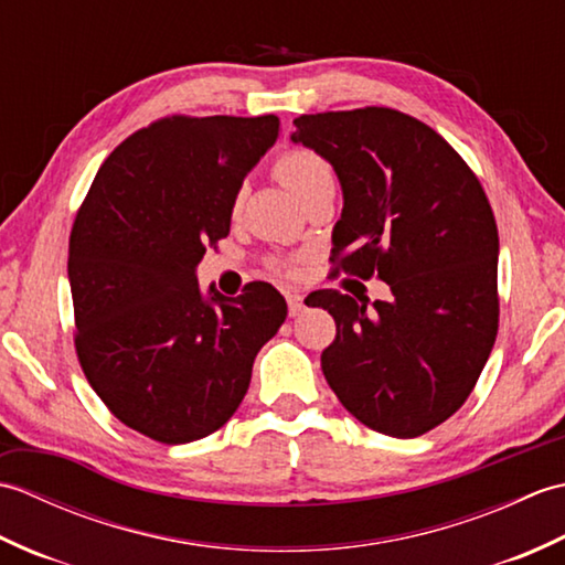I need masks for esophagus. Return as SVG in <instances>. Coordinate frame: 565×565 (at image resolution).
I'll return each instance as SVG.
<instances>
[{"mask_svg": "<svg viewBox=\"0 0 565 565\" xmlns=\"http://www.w3.org/2000/svg\"><path fill=\"white\" fill-rule=\"evenodd\" d=\"M286 303H289V316L291 318H296V316H301L303 313V296H298V294H286Z\"/></svg>", "mask_w": 565, "mask_h": 565, "instance_id": "esophagus-1", "label": "esophagus"}]
</instances>
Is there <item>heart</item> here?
<instances>
[{"label":"heart","mask_w":565,"mask_h":565,"mask_svg":"<svg viewBox=\"0 0 565 565\" xmlns=\"http://www.w3.org/2000/svg\"><path fill=\"white\" fill-rule=\"evenodd\" d=\"M274 177L291 191V194L303 201L308 199L313 191L322 186H334V174L330 162L322 158L320 152L310 150V148H289L284 150L279 158L274 162ZM245 203V186H239L233 201H231V213L237 215L239 209Z\"/></svg>","instance_id":"obj_1"}]
</instances>
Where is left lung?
<instances>
[{
  "instance_id": "1",
  "label": "left lung",
  "mask_w": 565,
  "mask_h": 565,
  "mask_svg": "<svg viewBox=\"0 0 565 565\" xmlns=\"http://www.w3.org/2000/svg\"><path fill=\"white\" fill-rule=\"evenodd\" d=\"M294 142L340 177L338 269L391 286L388 301L334 289L313 306L338 334L322 374L359 423L419 437L471 395L495 344L498 225L471 167L437 130L386 106L294 118Z\"/></svg>"
}]
</instances>
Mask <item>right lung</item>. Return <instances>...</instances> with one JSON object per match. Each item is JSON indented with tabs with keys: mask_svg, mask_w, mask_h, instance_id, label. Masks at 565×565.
I'll return each mask as SVG.
<instances>
[{
	"mask_svg": "<svg viewBox=\"0 0 565 565\" xmlns=\"http://www.w3.org/2000/svg\"><path fill=\"white\" fill-rule=\"evenodd\" d=\"M276 138L274 114L160 118L104 160L77 211L67 276L79 366L114 417L154 441L223 427L286 320L271 284L203 298L194 274Z\"/></svg>",
	"mask_w": 565,
	"mask_h": 565,
	"instance_id": "obj_1",
	"label": "right lung"
}]
</instances>
